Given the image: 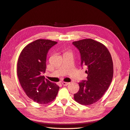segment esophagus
<instances>
[{
  "label": "esophagus",
  "instance_id": "1",
  "mask_svg": "<svg viewBox=\"0 0 130 130\" xmlns=\"http://www.w3.org/2000/svg\"><path fill=\"white\" fill-rule=\"evenodd\" d=\"M69 83H69V82H62V85L63 86H68V85H69Z\"/></svg>",
  "mask_w": 130,
  "mask_h": 130
}]
</instances>
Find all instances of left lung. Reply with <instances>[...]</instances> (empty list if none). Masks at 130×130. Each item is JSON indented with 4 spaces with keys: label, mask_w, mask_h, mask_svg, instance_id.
I'll return each mask as SVG.
<instances>
[{
    "label": "left lung",
    "mask_w": 130,
    "mask_h": 130,
    "mask_svg": "<svg viewBox=\"0 0 130 130\" xmlns=\"http://www.w3.org/2000/svg\"><path fill=\"white\" fill-rule=\"evenodd\" d=\"M79 51L81 66L87 70V80L79 82V90L74 95V100L84 105H89L100 100L108 90L113 76L112 58L108 48L92 39L73 42Z\"/></svg>",
    "instance_id": "1"
}]
</instances>
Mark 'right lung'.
<instances>
[{"instance_id": "right-lung-1", "label": "right lung", "mask_w": 130, "mask_h": 130, "mask_svg": "<svg viewBox=\"0 0 130 130\" xmlns=\"http://www.w3.org/2000/svg\"><path fill=\"white\" fill-rule=\"evenodd\" d=\"M57 42L38 39L28 44L19 56L17 65L18 78L26 95L40 104H47L55 99L59 87L45 79L42 73L46 69L48 51Z\"/></svg>"}]
</instances>
